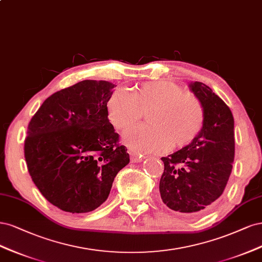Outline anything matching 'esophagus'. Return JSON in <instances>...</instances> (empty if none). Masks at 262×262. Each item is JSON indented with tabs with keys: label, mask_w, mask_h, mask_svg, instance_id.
I'll return each instance as SVG.
<instances>
[{
	"label": "esophagus",
	"mask_w": 262,
	"mask_h": 262,
	"mask_svg": "<svg viewBox=\"0 0 262 262\" xmlns=\"http://www.w3.org/2000/svg\"><path fill=\"white\" fill-rule=\"evenodd\" d=\"M129 155H130V159L132 161L135 162V163H138V162H141L143 159H145V156L143 155H140L138 152H135L134 150H129Z\"/></svg>",
	"instance_id": "1"
}]
</instances>
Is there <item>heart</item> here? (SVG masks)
I'll return each mask as SVG.
<instances>
[{
    "mask_svg": "<svg viewBox=\"0 0 262 262\" xmlns=\"http://www.w3.org/2000/svg\"><path fill=\"white\" fill-rule=\"evenodd\" d=\"M105 107L108 121L120 130L136 124L141 111L150 108L147 114L150 124L137 126L125 135V142L138 152H162L172 143L186 146L198 136L205 121L199 99L165 79L142 83L132 95L116 90Z\"/></svg>",
    "mask_w": 262,
    "mask_h": 262,
    "instance_id": "heart-1",
    "label": "heart"
}]
</instances>
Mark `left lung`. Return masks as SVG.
<instances>
[{"label": "left lung", "mask_w": 262, "mask_h": 262, "mask_svg": "<svg viewBox=\"0 0 262 262\" xmlns=\"http://www.w3.org/2000/svg\"><path fill=\"white\" fill-rule=\"evenodd\" d=\"M189 89L204 107V126L189 145L161 158L164 172L159 189L168 208L195 215L211 208L230 179L235 155L234 117L204 82L191 81Z\"/></svg>", "instance_id": "8db88e82"}]
</instances>
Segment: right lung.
<instances>
[{
    "instance_id": "obj_1",
    "label": "right lung",
    "mask_w": 262,
    "mask_h": 262,
    "mask_svg": "<svg viewBox=\"0 0 262 262\" xmlns=\"http://www.w3.org/2000/svg\"><path fill=\"white\" fill-rule=\"evenodd\" d=\"M114 87L79 81L50 96L29 122L24 148L29 174L43 197L66 212L100 207L129 163L106 113Z\"/></svg>"
}]
</instances>
